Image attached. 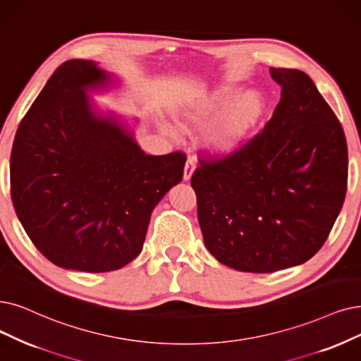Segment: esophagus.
I'll return each mask as SVG.
<instances>
[{"label":"esophagus","mask_w":361,"mask_h":361,"mask_svg":"<svg viewBox=\"0 0 361 361\" xmlns=\"http://www.w3.org/2000/svg\"><path fill=\"white\" fill-rule=\"evenodd\" d=\"M194 171H195V160L194 157H190L188 160H186V164L183 169V180H190Z\"/></svg>","instance_id":"esophagus-1"}]
</instances>
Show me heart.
<instances>
[{
    "instance_id": "1",
    "label": "heart",
    "mask_w": 361,
    "mask_h": 361,
    "mask_svg": "<svg viewBox=\"0 0 361 361\" xmlns=\"http://www.w3.org/2000/svg\"><path fill=\"white\" fill-rule=\"evenodd\" d=\"M238 90L235 84H222L178 111L186 128L212 123L204 133V143L216 154H231L244 147L265 114L267 100L261 92Z\"/></svg>"
}]
</instances>
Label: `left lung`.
<instances>
[{
    "label": "left lung",
    "mask_w": 361,
    "mask_h": 361,
    "mask_svg": "<svg viewBox=\"0 0 361 361\" xmlns=\"http://www.w3.org/2000/svg\"><path fill=\"white\" fill-rule=\"evenodd\" d=\"M269 74L281 99L264 130L219 160H200L191 179L207 250L244 272L307 262L347 192V140L335 112L305 72Z\"/></svg>",
    "instance_id": "obj_1"
}]
</instances>
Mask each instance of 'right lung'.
Instances as JSON below:
<instances>
[{"mask_svg": "<svg viewBox=\"0 0 361 361\" xmlns=\"http://www.w3.org/2000/svg\"><path fill=\"white\" fill-rule=\"evenodd\" d=\"M111 72L72 59L23 117L10 157L11 200L35 247L65 269L108 272L142 252L154 207L182 180V152L148 155L92 93Z\"/></svg>", "mask_w": 361, "mask_h": 361, "instance_id": "obj_1", "label": "right lung"}]
</instances>
